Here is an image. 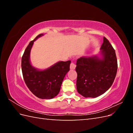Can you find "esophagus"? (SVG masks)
I'll use <instances>...</instances> for the list:
<instances>
[{
	"instance_id": "1",
	"label": "esophagus",
	"mask_w": 133,
	"mask_h": 133,
	"mask_svg": "<svg viewBox=\"0 0 133 133\" xmlns=\"http://www.w3.org/2000/svg\"><path fill=\"white\" fill-rule=\"evenodd\" d=\"M75 67H76V65L75 64L73 63L72 62L71 64H70V68L71 70H74L75 69Z\"/></svg>"
}]
</instances>
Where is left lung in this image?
Listing matches in <instances>:
<instances>
[{"label":"left lung","instance_id":"obj_1","mask_svg":"<svg viewBox=\"0 0 133 133\" xmlns=\"http://www.w3.org/2000/svg\"><path fill=\"white\" fill-rule=\"evenodd\" d=\"M100 50V58L93 55L76 60V89L85 98H96L104 94L112 85L117 73L115 50L105 37Z\"/></svg>","mask_w":133,"mask_h":133}]
</instances>
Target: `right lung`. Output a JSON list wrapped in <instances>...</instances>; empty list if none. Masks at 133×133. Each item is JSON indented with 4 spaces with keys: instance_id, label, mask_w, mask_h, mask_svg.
<instances>
[{
    "instance_id": "obj_1",
    "label": "right lung",
    "mask_w": 133,
    "mask_h": 133,
    "mask_svg": "<svg viewBox=\"0 0 133 133\" xmlns=\"http://www.w3.org/2000/svg\"><path fill=\"white\" fill-rule=\"evenodd\" d=\"M43 35H38L26 47L22 58V70L24 82L32 93L39 98L51 99L59 92L63 79L70 70L71 61L58 62L42 70L32 66L30 62L31 49L34 41Z\"/></svg>"
}]
</instances>
